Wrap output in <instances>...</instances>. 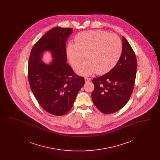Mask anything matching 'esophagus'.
Masks as SVG:
<instances>
[{
    "instance_id": "1",
    "label": "esophagus",
    "mask_w": 160,
    "mask_h": 160,
    "mask_svg": "<svg viewBox=\"0 0 160 160\" xmlns=\"http://www.w3.org/2000/svg\"><path fill=\"white\" fill-rule=\"evenodd\" d=\"M84 80H85V82H89L91 80V78H89V77H85L84 78Z\"/></svg>"
}]
</instances>
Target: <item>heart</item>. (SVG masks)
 Returning <instances> with one entry per match:
<instances>
[{
    "mask_svg": "<svg viewBox=\"0 0 160 160\" xmlns=\"http://www.w3.org/2000/svg\"><path fill=\"white\" fill-rule=\"evenodd\" d=\"M122 50L121 39L106 31H84L75 37V44L69 43L67 48L69 61L77 72L82 76H89L96 72L102 75L114 68Z\"/></svg>",
    "mask_w": 160,
    "mask_h": 160,
    "instance_id": "heart-1",
    "label": "heart"
}]
</instances>
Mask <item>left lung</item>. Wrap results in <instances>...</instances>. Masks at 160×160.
Segmentation results:
<instances>
[{"instance_id": "1", "label": "left lung", "mask_w": 160, "mask_h": 160, "mask_svg": "<svg viewBox=\"0 0 160 160\" xmlns=\"http://www.w3.org/2000/svg\"><path fill=\"white\" fill-rule=\"evenodd\" d=\"M137 72L135 53L126 38L122 37L121 56L113 68L106 74L94 78L92 93L93 104L104 114L114 113L129 101Z\"/></svg>"}]
</instances>
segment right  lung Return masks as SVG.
Instances as JSON below:
<instances>
[{
	"mask_svg": "<svg viewBox=\"0 0 160 160\" xmlns=\"http://www.w3.org/2000/svg\"><path fill=\"white\" fill-rule=\"evenodd\" d=\"M72 33V28H53L33 47L29 59L31 90L46 112L55 116L68 112L85 82L67 63L66 42ZM46 51H50L54 59L49 64L42 61Z\"/></svg>",
	"mask_w": 160,
	"mask_h": 160,
	"instance_id": "add662e5",
	"label": "right lung"
}]
</instances>
